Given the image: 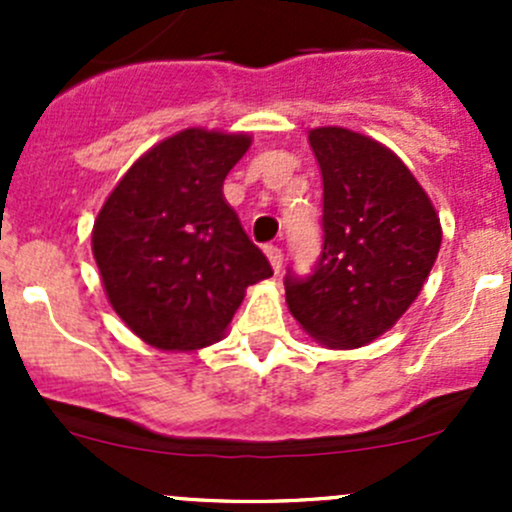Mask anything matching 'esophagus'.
<instances>
[{
	"label": "esophagus",
	"instance_id": "esophagus-1",
	"mask_svg": "<svg viewBox=\"0 0 512 512\" xmlns=\"http://www.w3.org/2000/svg\"><path fill=\"white\" fill-rule=\"evenodd\" d=\"M265 255H267V260H270L272 270L280 272L282 270V262H285V255H282L280 247H277V245H267L265 247Z\"/></svg>",
	"mask_w": 512,
	"mask_h": 512
}]
</instances>
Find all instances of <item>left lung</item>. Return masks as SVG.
Instances as JSON below:
<instances>
[{"label":"left lung","mask_w":512,"mask_h":512,"mask_svg":"<svg viewBox=\"0 0 512 512\" xmlns=\"http://www.w3.org/2000/svg\"><path fill=\"white\" fill-rule=\"evenodd\" d=\"M309 146L322 170V255L307 277H285L292 317L317 342L369 344L411 307L438 250L441 223L431 200L381 143L314 128Z\"/></svg>","instance_id":"obj_1"}]
</instances>
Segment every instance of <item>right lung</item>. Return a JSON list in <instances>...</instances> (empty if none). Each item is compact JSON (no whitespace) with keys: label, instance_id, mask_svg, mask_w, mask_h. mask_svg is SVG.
Wrapping results in <instances>:
<instances>
[{"label":"right lung","instance_id":"add662e5","mask_svg":"<svg viewBox=\"0 0 512 512\" xmlns=\"http://www.w3.org/2000/svg\"><path fill=\"white\" fill-rule=\"evenodd\" d=\"M250 136L188 128L128 168L94 223L108 302L143 342L188 352L218 342L245 289L272 267L225 203Z\"/></svg>","mask_w":512,"mask_h":512}]
</instances>
